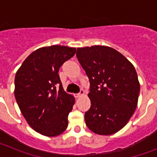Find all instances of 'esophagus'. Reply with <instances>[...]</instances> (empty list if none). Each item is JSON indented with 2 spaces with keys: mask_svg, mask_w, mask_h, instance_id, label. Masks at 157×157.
<instances>
[{
  "mask_svg": "<svg viewBox=\"0 0 157 157\" xmlns=\"http://www.w3.org/2000/svg\"><path fill=\"white\" fill-rule=\"evenodd\" d=\"M83 95H85V91H84L83 90H81V92H80L79 94H77L76 95V98H81V97H82Z\"/></svg>",
  "mask_w": 157,
  "mask_h": 157,
  "instance_id": "esophagus-1",
  "label": "esophagus"
}]
</instances>
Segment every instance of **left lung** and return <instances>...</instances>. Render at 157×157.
I'll list each match as a JSON object with an SVG mask.
<instances>
[{"label":"left lung","mask_w":157,"mask_h":157,"mask_svg":"<svg viewBox=\"0 0 157 157\" xmlns=\"http://www.w3.org/2000/svg\"><path fill=\"white\" fill-rule=\"evenodd\" d=\"M76 57L90 82L86 125L100 135L117 133L129 122L138 105L140 84L134 65L106 45L77 48Z\"/></svg>","instance_id":"1"}]
</instances>
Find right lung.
<instances>
[{"label": "right lung", "instance_id": "right-lung-1", "mask_svg": "<svg viewBox=\"0 0 157 157\" xmlns=\"http://www.w3.org/2000/svg\"><path fill=\"white\" fill-rule=\"evenodd\" d=\"M75 53L76 48L63 45L39 48L16 72L14 96L21 113L31 128L44 136L60 135L68 125L75 98L63 90L58 73Z\"/></svg>", "mask_w": 157, "mask_h": 157}]
</instances>
